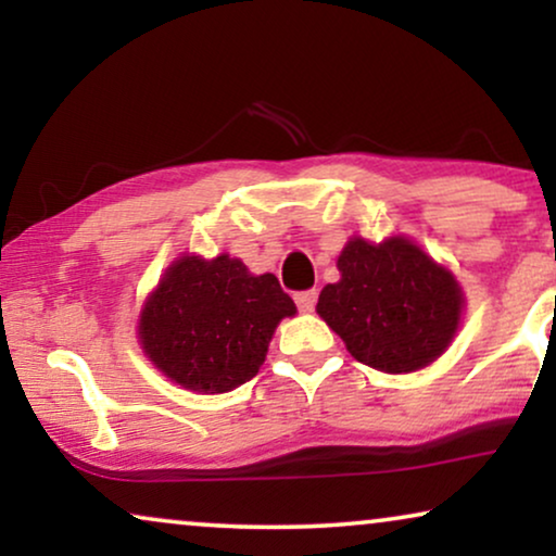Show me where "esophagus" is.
<instances>
[{
    "label": "esophagus",
    "mask_w": 556,
    "mask_h": 556,
    "mask_svg": "<svg viewBox=\"0 0 556 556\" xmlns=\"http://www.w3.org/2000/svg\"><path fill=\"white\" fill-rule=\"evenodd\" d=\"M294 302H298V307L302 309V313H313L315 302H317V292L315 290L298 292V294H294Z\"/></svg>",
    "instance_id": "1"
}]
</instances>
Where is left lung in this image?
<instances>
[{"label":"left lung","instance_id":"8db88e82","mask_svg":"<svg viewBox=\"0 0 556 556\" xmlns=\"http://www.w3.org/2000/svg\"><path fill=\"white\" fill-rule=\"evenodd\" d=\"M340 282L323 287L317 315L361 364L387 374L419 371L453 343L463 290L404 236L351 239L338 256Z\"/></svg>","mask_w":556,"mask_h":556}]
</instances>
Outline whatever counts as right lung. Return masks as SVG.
I'll list each match as a JSON object with an SVG mask.
<instances>
[{
  "label": "right lung",
  "mask_w": 556,
  "mask_h": 556,
  "mask_svg": "<svg viewBox=\"0 0 556 556\" xmlns=\"http://www.w3.org/2000/svg\"><path fill=\"white\" fill-rule=\"evenodd\" d=\"M298 313L274 274L241 258L180 256L139 315L147 358L182 389L224 394L254 379L282 317Z\"/></svg>",
  "instance_id": "obj_1"
}]
</instances>
